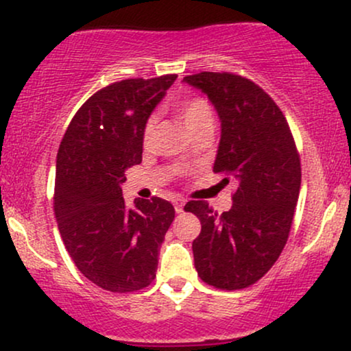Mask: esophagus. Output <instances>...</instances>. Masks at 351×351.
I'll return each mask as SVG.
<instances>
[{
	"label": "esophagus",
	"mask_w": 351,
	"mask_h": 351,
	"mask_svg": "<svg viewBox=\"0 0 351 351\" xmlns=\"http://www.w3.org/2000/svg\"><path fill=\"white\" fill-rule=\"evenodd\" d=\"M184 204H186V199H183V197H176L175 201H173V206H175V210L178 212V214H181V212H183Z\"/></svg>",
	"instance_id": "1"
}]
</instances>
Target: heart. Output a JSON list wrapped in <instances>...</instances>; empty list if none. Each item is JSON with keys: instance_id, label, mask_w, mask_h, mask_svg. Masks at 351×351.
I'll return each mask as SVG.
<instances>
[{"instance_id": "b5f03b06", "label": "heart", "mask_w": 351, "mask_h": 351, "mask_svg": "<svg viewBox=\"0 0 351 351\" xmlns=\"http://www.w3.org/2000/svg\"><path fill=\"white\" fill-rule=\"evenodd\" d=\"M180 114H181V119H183V124L188 128V131L191 128L207 121V119H212L210 105H208L204 99H199V97L184 101L183 106H181ZM157 123H158L157 114H152V117H149L147 121H145L144 132H143L144 145H149L150 141H152L154 132L157 130Z\"/></svg>"}]
</instances>
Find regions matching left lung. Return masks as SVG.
I'll return each instance as SVG.
<instances>
[{
  "label": "left lung",
  "mask_w": 351,
  "mask_h": 351,
  "mask_svg": "<svg viewBox=\"0 0 351 351\" xmlns=\"http://www.w3.org/2000/svg\"><path fill=\"white\" fill-rule=\"evenodd\" d=\"M183 82L217 110L221 134L214 171L238 186L221 215L204 201L184 206L202 225L193 241L194 265L208 285L239 290L264 277L285 246L301 188L300 155L280 108L250 79L199 73Z\"/></svg>",
  "instance_id": "left-lung-1"
}]
</instances>
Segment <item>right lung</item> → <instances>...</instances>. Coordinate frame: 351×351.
Segmentation results:
<instances>
[{"instance_id":"obj_1","label":"right lung","mask_w":351,"mask_h":351,"mask_svg":"<svg viewBox=\"0 0 351 351\" xmlns=\"http://www.w3.org/2000/svg\"><path fill=\"white\" fill-rule=\"evenodd\" d=\"M176 74L124 79L101 88L74 114L56 157L55 215L76 267L113 293L152 283L158 251L175 219L165 199L126 207L124 171L143 162L145 121Z\"/></svg>"}]
</instances>
